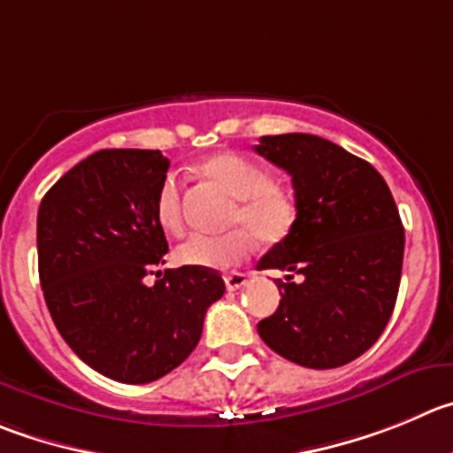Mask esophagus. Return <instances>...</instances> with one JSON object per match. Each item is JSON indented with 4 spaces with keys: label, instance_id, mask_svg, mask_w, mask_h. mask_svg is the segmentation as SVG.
Here are the masks:
<instances>
[{
    "label": "esophagus",
    "instance_id": "esophagus-1",
    "mask_svg": "<svg viewBox=\"0 0 453 453\" xmlns=\"http://www.w3.org/2000/svg\"><path fill=\"white\" fill-rule=\"evenodd\" d=\"M246 281H248V277L243 273H230V274H226V286H227V290H239V288H243V286H246Z\"/></svg>",
    "mask_w": 453,
    "mask_h": 453
}]
</instances>
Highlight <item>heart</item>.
Returning a JSON list of instances; mask_svg holds the SVG:
<instances>
[{"instance_id":"heart-1","label":"heart","mask_w":453,"mask_h":453,"mask_svg":"<svg viewBox=\"0 0 453 453\" xmlns=\"http://www.w3.org/2000/svg\"><path fill=\"white\" fill-rule=\"evenodd\" d=\"M201 172L221 185L226 192L239 198L232 212V223L243 226L261 241L284 239L297 219L295 198L286 189L273 185V176L255 160L239 154H217L201 163ZM156 219L160 227L172 234L183 230L180 210V179L167 174L156 192ZM252 250V239L246 230L227 234H196L188 236L176 250L180 264L198 268H230L246 259Z\"/></svg>"}]
</instances>
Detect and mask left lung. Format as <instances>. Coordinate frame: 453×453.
Returning a JSON list of instances; mask_svg holds the SVG:
<instances>
[{
    "label": "left lung",
    "instance_id": "1",
    "mask_svg": "<svg viewBox=\"0 0 453 453\" xmlns=\"http://www.w3.org/2000/svg\"><path fill=\"white\" fill-rule=\"evenodd\" d=\"M259 156L293 179L297 219L259 270L277 279L279 308L257 324L261 340L308 369L360 357L388 324L400 288L404 227L378 169L344 147L312 136H261Z\"/></svg>",
    "mask_w": 453,
    "mask_h": 453
}]
</instances>
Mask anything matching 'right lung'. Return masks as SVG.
<instances>
[{"label": "right lung", "mask_w": 453, "mask_h": 453, "mask_svg": "<svg viewBox=\"0 0 453 453\" xmlns=\"http://www.w3.org/2000/svg\"><path fill=\"white\" fill-rule=\"evenodd\" d=\"M167 169L158 150H100L37 212L40 284L55 326L84 365L116 382H154L188 360L205 311L226 293L221 274L198 265L142 281L167 255L156 219Z\"/></svg>", "instance_id": "right-lung-1"}]
</instances>
